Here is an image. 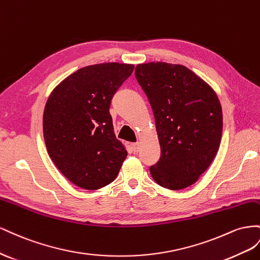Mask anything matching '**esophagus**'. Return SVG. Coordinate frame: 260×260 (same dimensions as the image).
<instances>
[{
  "instance_id": "34e87169",
  "label": "esophagus",
  "mask_w": 260,
  "mask_h": 260,
  "mask_svg": "<svg viewBox=\"0 0 260 260\" xmlns=\"http://www.w3.org/2000/svg\"><path fill=\"white\" fill-rule=\"evenodd\" d=\"M131 148H132V150L134 151V152H138L139 151V144L138 143L131 144Z\"/></svg>"
}]
</instances>
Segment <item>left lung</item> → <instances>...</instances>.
<instances>
[{
	"label": "left lung",
	"mask_w": 260,
	"mask_h": 260,
	"mask_svg": "<svg viewBox=\"0 0 260 260\" xmlns=\"http://www.w3.org/2000/svg\"><path fill=\"white\" fill-rule=\"evenodd\" d=\"M135 77L152 109L161 148L149 168L168 189L194 184L211 165L222 137V110L212 89L183 65L139 64Z\"/></svg>",
	"instance_id": "left-lung-1"
}]
</instances>
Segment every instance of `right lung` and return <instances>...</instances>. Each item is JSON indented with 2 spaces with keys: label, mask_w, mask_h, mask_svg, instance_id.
Instances as JSON below:
<instances>
[{
  "label": "right lung",
  "mask_w": 260,
  "mask_h": 260,
  "mask_svg": "<svg viewBox=\"0 0 260 260\" xmlns=\"http://www.w3.org/2000/svg\"><path fill=\"white\" fill-rule=\"evenodd\" d=\"M134 65L103 63L76 71L58 85L43 112V137L52 161L77 186L112 183L127 151L114 134L111 101Z\"/></svg>",
  "instance_id": "right-lung-1"
}]
</instances>
